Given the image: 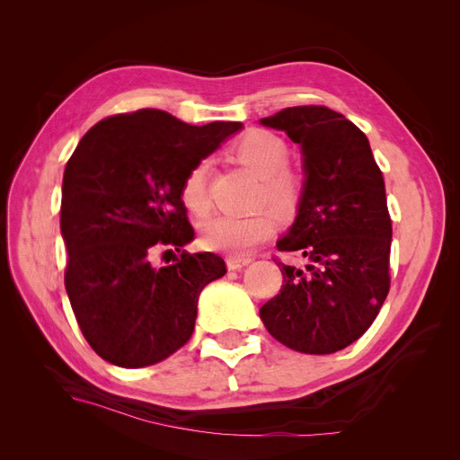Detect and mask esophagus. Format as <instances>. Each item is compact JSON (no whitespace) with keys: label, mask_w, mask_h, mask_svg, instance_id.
Here are the masks:
<instances>
[{"label":"esophagus","mask_w":460,"mask_h":460,"mask_svg":"<svg viewBox=\"0 0 460 460\" xmlns=\"http://www.w3.org/2000/svg\"><path fill=\"white\" fill-rule=\"evenodd\" d=\"M249 262H252V257H228L226 267H228V270H240V269L247 267Z\"/></svg>","instance_id":"esophagus-1"}]
</instances>
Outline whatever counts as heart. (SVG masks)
<instances>
[{
  "label": "heart",
  "instance_id": "obj_1",
  "mask_svg": "<svg viewBox=\"0 0 460 460\" xmlns=\"http://www.w3.org/2000/svg\"><path fill=\"white\" fill-rule=\"evenodd\" d=\"M235 161L259 176L255 205L269 203L278 211L288 213L301 198V176L288 166L289 147L282 136L270 130L252 128L243 132L230 147ZM205 159L193 163L180 182V199L190 213L203 217L208 211ZM276 218L269 208H259L249 215L218 213L201 225V243L211 252L245 257L252 249L269 238Z\"/></svg>",
  "mask_w": 460,
  "mask_h": 460
}]
</instances>
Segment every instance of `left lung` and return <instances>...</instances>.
I'll use <instances>...</instances> for the list:
<instances>
[{
	"instance_id": "obj_1",
	"label": "left lung",
	"mask_w": 460,
	"mask_h": 460,
	"mask_svg": "<svg viewBox=\"0 0 460 460\" xmlns=\"http://www.w3.org/2000/svg\"><path fill=\"white\" fill-rule=\"evenodd\" d=\"M261 122L301 146L307 180L294 226L276 247L307 267L274 259L284 282L259 314L289 349L336 353L370 328L392 282L384 176L365 132L324 105L288 107Z\"/></svg>"
}]
</instances>
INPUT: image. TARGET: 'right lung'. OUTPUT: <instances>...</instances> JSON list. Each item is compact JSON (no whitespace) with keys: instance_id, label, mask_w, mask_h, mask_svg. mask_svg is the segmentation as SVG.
Masks as SVG:
<instances>
[{"instance_id":"1","label":"right lung","mask_w":460,"mask_h":460,"mask_svg":"<svg viewBox=\"0 0 460 460\" xmlns=\"http://www.w3.org/2000/svg\"><path fill=\"white\" fill-rule=\"evenodd\" d=\"M240 128L242 122L193 127L161 109H137L97 122L68 159L65 288L86 341L107 363L155 365L191 338L201 289L225 276L226 264L182 249L193 228L180 182ZM161 246L181 255L159 270L152 255Z\"/></svg>"}]
</instances>
